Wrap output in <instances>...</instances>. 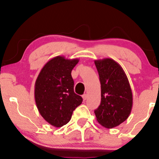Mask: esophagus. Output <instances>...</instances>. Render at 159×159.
Returning a JSON list of instances; mask_svg holds the SVG:
<instances>
[{
  "label": "esophagus",
  "mask_w": 159,
  "mask_h": 159,
  "mask_svg": "<svg viewBox=\"0 0 159 159\" xmlns=\"http://www.w3.org/2000/svg\"><path fill=\"white\" fill-rule=\"evenodd\" d=\"M82 98H83L84 100H86L87 98V94H84L83 96H82Z\"/></svg>",
  "instance_id": "obj_1"
}]
</instances>
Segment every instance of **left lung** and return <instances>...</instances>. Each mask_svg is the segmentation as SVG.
I'll use <instances>...</instances> for the list:
<instances>
[{
  "label": "left lung",
  "mask_w": 159,
  "mask_h": 159,
  "mask_svg": "<svg viewBox=\"0 0 159 159\" xmlns=\"http://www.w3.org/2000/svg\"><path fill=\"white\" fill-rule=\"evenodd\" d=\"M94 62L101 83V103L94 113L100 125L112 129L125 121L130 115L132 92L119 63L111 58Z\"/></svg>",
  "instance_id": "8db88e82"
}]
</instances>
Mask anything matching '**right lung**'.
<instances>
[{
    "label": "right lung",
    "mask_w": 159,
    "mask_h": 159,
    "mask_svg": "<svg viewBox=\"0 0 159 159\" xmlns=\"http://www.w3.org/2000/svg\"><path fill=\"white\" fill-rule=\"evenodd\" d=\"M78 61L57 56L45 63L36 80V107L45 121L54 127L68 123L73 111L83 101L81 96L75 93L71 75Z\"/></svg>",
    "instance_id": "add662e5"
}]
</instances>
